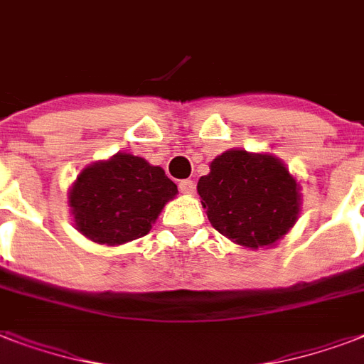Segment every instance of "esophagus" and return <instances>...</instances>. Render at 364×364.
Returning <instances> with one entry per match:
<instances>
[{"label":"esophagus","mask_w":364,"mask_h":364,"mask_svg":"<svg viewBox=\"0 0 364 364\" xmlns=\"http://www.w3.org/2000/svg\"><path fill=\"white\" fill-rule=\"evenodd\" d=\"M179 191H181L183 194H193L194 193V183L191 181V179H183V181L179 183Z\"/></svg>","instance_id":"obj_1"}]
</instances>
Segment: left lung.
I'll use <instances>...</instances> for the list:
<instances>
[{
    "mask_svg": "<svg viewBox=\"0 0 364 364\" xmlns=\"http://www.w3.org/2000/svg\"><path fill=\"white\" fill-rule=\"evenodd\" d=\"M196 188L213 228L243 247H270L299 219L300 185L272 154L230 149Z\"/></svg>",
    "mask_w": 364,
    "mask_h": 364,
    "instance_id": "1",
    "label": "left lung"
}]
</instances>
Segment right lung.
<instances>
[{
    "label": "right lung",
    "mask_w": 364,
    "mask_h": 364,
    "mask_svg": "<svg viewBox=\"0 0 364 364\" xmlns=\"http://www.w3.org/2000/svg\"><path fill=\"white\" fill-rule=\"evenodd\" d=\"M176 194L177 185L160 166L117 153L87 166L71 185L68 202L82 236L102 245H121L149 234Z\"/></svg>",
    "instance_id": "add662e5"
}]
</instances>
